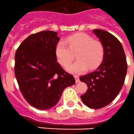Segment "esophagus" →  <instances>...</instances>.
I'll list each match as a JSON object with an SVG mask.
<instances>
[{"label": "esophagus", "mask_w": 134, "mask_h": 134, "mask_svg": "<svg viewBox=\"0 0 134 134\" xmlns=\"http://www.w3.org/2000/svg\"><path fill=\"white\" fill-rule=\"evenodd\" d=\"M74 77H75V80H76V82L77 83L80 82V78L78 76H74Z\"/></svg>", "instance_id": "1"}]
</instances>
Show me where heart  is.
Wrapping results in <instances>:
<instances>
[{
	"label": "heart",
	"instance_id": "1",
	"mask_svg": "<svg viewBox=\"0 0 134 134\" xmlns=\"http://www.w3.org/2000/svg\"><path fill=\"white\" fill-rule=\"evenodd\" d=\"M69 46H68V45ZM78 50L77 61L67 67L72 74H81L90 69H96L103 60L104 49L102 43L93 39L85 32H77L68 36L65 41L60 40L55 48L57 60L63 67H67L72 61V51Z\"/></svg>",
	"mask_w": 134,
	"mask_h": 134
}]
</instances>
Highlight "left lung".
I'll return each instance as SVG.
<instances>
[{
  "mask_svg": "<svg viewBox=\"0 0 134 134\" xmlns=\"http://www.w3.org/2000/svg\"><path fill=\"white\" fill-rule=\"evenodd\" d=\"M93 32L103 46V61L96 70L80 77L88 86L87 91L80 97L86 106L99 109L108 105L118 95L124 84L127 64L117 38L102 29H95Z\"/></svg>",
  "mask_w": 134,
  "mask_h": 134,
  "instance_id": "obj_1",
  "label": "left lung"
}]
</instances>
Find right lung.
<instances>
[{
    "label": "right lung",
    "instance_id": "obj_1",
    "mask_svg": "<svg viewBox=\"0 0 134 134\" xmlns=\"http://www.w3.org/2000/svg\"><path fill=\"white\" fill-rule=\"evenodd\" d=\"M57 35L51 31L31 35L15 52L14 71L20 91L30 105L41 110L54 106L64 89L75 84L74 76L57 63Z\"/></svg>",
    "mask_w": 134,
    "mask_h": 134
}]
</instances>
